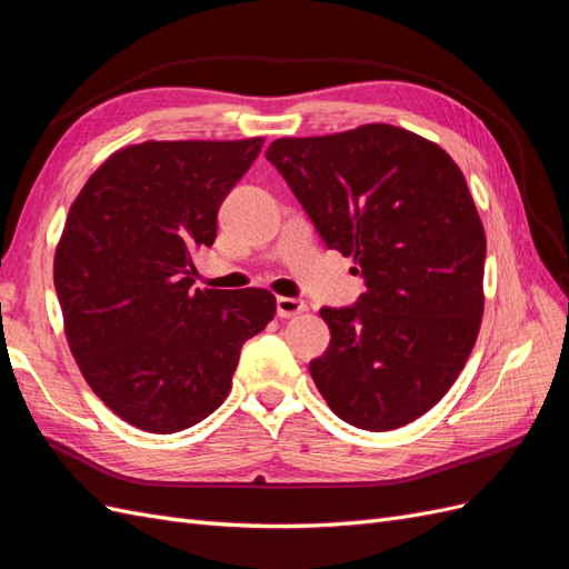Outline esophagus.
Listing matches in <instances>:
<instances>
[{"instance_id": "1", "label": "esophagus", "mask_w": 569, "mask_h": 569, "mask_svg": "<svg viewBox=\"0 0 569 569\" xmlns=\"http://www.w3.org/2000/svg\"><path fill=\"white\" fill-rule=\"evenodd\" d=\"M308 306L301 299H291V297H278V316L280 318H293L303 312Z\"/></svg>"}]
</instances>
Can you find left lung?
I'll return each instance as SVG.
<instances>
[{
    "instance_id": "left-lung-1",
    "label": "left lung",
    "mask_w": 569,
    "mask_h": 569,
    "mask_svg": "<svg viewBox=\"0 0 569 569\" xmlns=\"http://www.w3.org/2000/svg\"><path fill=\"white\" fill-rule=\"evenodd\" d=\"M266 160L365 276L356 306L320 308L331 339L312 381L350 426L419 419L461 375L485 310V228L461 169L393 124L278 139Z\"/></svg>"
}]
</instances>
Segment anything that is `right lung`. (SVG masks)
Here are the masks:
<instances>
[{
	"instance_id": "add662e5",
	"label": "right lung",
	"mask_w": 569,
	"mask_h": 569,
	"mask_svg": "<svg viewBox=\"0 0 569 569\" xmlns=\"http://www.w3.org/2000/svg\"><path fill=\"white\" fill-rule=\"evenodd\" d=\"M242 141L120 148L77 194L53 257L66 339L93 393L148 433L219 409L240 348L276 318L268 289H192L226 194L259 158Z\"/></svg>"
}]
</instances>
